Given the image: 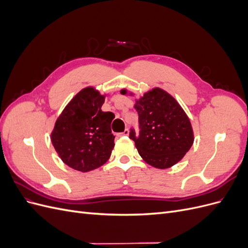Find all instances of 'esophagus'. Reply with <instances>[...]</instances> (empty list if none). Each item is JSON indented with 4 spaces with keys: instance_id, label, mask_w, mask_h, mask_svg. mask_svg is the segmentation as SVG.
I'll return each mask as SVG.
<instances>
[{
    "instance_id": "1",
    "label": "esophagus",
    "mask_w": 248,
    "mask_h": 248,
    "mask_svg": "<svg viewBox=\"0 0 248 248\" xmlns=\"http://www.w3.org/2000/svg\"><path fill=\"white\" fill-rule=\"evenodd\" d=\"M128 134H129V130H128V129H125L123 132L118 133L117 136H118V137H122V136H128Z\"/></svg>"
}]
</instances>
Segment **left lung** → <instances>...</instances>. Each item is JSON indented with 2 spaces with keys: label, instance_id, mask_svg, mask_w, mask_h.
<instances>
[{
  "label": "left lung",
  "instance_id": "1",
  "mask_svg": "<svg viewBox=\"0 0 248 248\" xmlns=\"http://www.w3.org/2000/svg\"><path fill=\"white\" fill-rule=\"evenodd\" d=\"M126 94V90H122ZM140 133L129 138L150 166L168 169L181 160L193 144L191 124L174 97L159 88L144 94L136 103Z\"/></svg>",
  "mask_w": 248,
  "mask_h": 248
}]
</instances>
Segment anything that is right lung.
Instances as JSON below:
<instances>
[{
	"label": "right lung",
	"mask_w": 248,
	"mask_h": 248,
	"mask_svg": "<svg viewBox=\"0 0 248 248\" xmlns=\"http://www.w3.org/2000/svg\"><path fill=\"white\" fill-rule=\"evenodd\" d=\"M104 97L93 88L82 89L58 118L51 142L67 166L89 171L106 163L115 146L110 124L115 115L102 111Z\"/></svg>",
	"instance_id": "1"
}]
</instances>
